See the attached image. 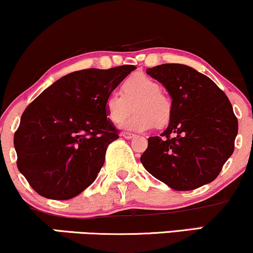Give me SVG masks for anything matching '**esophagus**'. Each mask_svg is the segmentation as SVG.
<instances>
[{"mask_svg":"<svg viewBox=\"0 0 253 253\" xmlns=\"http://www.w3.org/2000/svg\"><path fill=\"white\" fill-rule=\"evenodd\" d=\"M122 136H123L124 138H126V139H131L136 135H133V133H130V132H123V133H122Z\"/></svg>","mask_w":253,"mask_h":253,"instance_id":"34e87169","label":"esophagus"}]
</instances>
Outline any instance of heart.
<instances>
[{
    "instance_id": "heart-1",
    "label": "heart",
    "mask_w": 253,
    "mask_h": 253,
    "mask_svg": "<svg viewBox=\"0 0 253 253\" xmlns=\"http://www.w3.org/2000/svg\"><path fill=\"white\" fill-rule=\"evenodd\" d=\"M121 93L112 92L104 103L105 115L114 126H120L132 112L135 114L126 122L130 131H146L169 123L172 115V102L161 91V85L145 75H133L121 86Z\"/></svg>"
}]
</instances>
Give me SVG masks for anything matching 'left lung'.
Instances as JSON below:
<instances>
[{
	"mask_svg": "<svg viewBox=\"0 0 253 253\" xmlns=\"http://www.w3.org/2000/svg\"><path fill=\"white\" fill-rule=\"evenodd\" d=\"M146 74L169 91L172 115L161 136L149 137L143 167L177 191L212 182L235 150L238 121L229 98L212 80L188 65L161 64Z\"/></svg>",
	"mask_w": 253,
	"mask_h": 253,
	"instance_id": "left-lung-1",
	"label": "left lung"
}]
</instances>
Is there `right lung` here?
<instances>
[{"label":"right lung","mask_w":253,"mask_h":253,"mask_svg":"<svg viewBox=\"0 0 253 253\" xmlns=\"http://www.w3.org/2000/svg\"><path fill=\"white\" fill-rule=\"evenodd\" d=\"M135 69L74 71L26 108L14 135L16 163L39 195L64 201L91 185L108 145L120 137L105 115V98Z\"/></svg>","instance_id":"add662e5"}]
</instances>
